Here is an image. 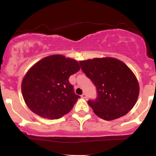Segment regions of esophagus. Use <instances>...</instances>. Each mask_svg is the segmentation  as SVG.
Segmentation results:
<instances>
[{
  "mask_svg": "<svg viewBox=\"0 0 156 156\" xmlns=\"http://www.w3.org/2000/svg\"><path fill=\"white\" fill-rule=\"evenodd\" d=\"M81 98H83V99H87V94H86L85 93H83V94H82V95H81Z\"/></svg>",
  "mask_w": 156,
  "mask_h": 156,
  "instance_id": "obj_1",
  "label": "esophagus"
}]
</instances>
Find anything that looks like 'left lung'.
Segmentation results:
<instances>
[{"instance_id":"obj_1","label":"left lung","mask_w":156,"mask_h":156,"mask_svg":"<svg viewBox=\"0 0 156 156\" xmlns=\"http://www.w3.org/2000/svg\"><path fill=\"white\" fill-rule=\"evenodd\" d=\"M79 63L96 87L97 98L87 102L97 116L109 121L131 110L136 103L139 87L126 64L114 58H96Z\"/></svg>"}]
</instances>
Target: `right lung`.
Returning a JSON list of instances; mask_svg holds the SVG:
<instances>
[{"label": "right lung", "mask_w": 156, "mask_h": 156, "mask_svg": "<svg viewBox=\"0 0 156 156\" xmlns=\"http://www.w3.org/2000/svg\"><path fill=\"white\" fill-rule=\"evenodd\" d=\"M80 69L78 62L62 55L42 58L28 70L22 82V94L31 112L57 119L71 111L80 96L74 92L69 76Z\"/></svg>", "instance_id": "obj_1"}]
</instances>
